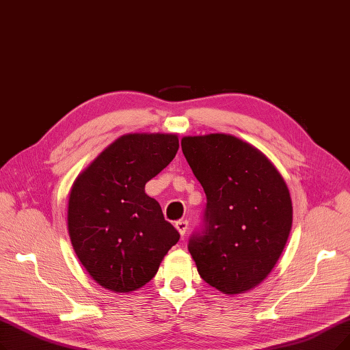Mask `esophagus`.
I'll list each match as a JSON object with an SVG mask.
<instances>
[{
	"instance_id": "34e87169",
	"label": "esophagus",
	"mask_w": 350,
	"mask_h": 350,
	"mask_svg": "<svg viewBox=\"0 0 350 350\" xmlns=\"http://www.w3.org/2000/svg\"><path fill=\"white\" fill-rule=\"evenodd\" d=\"M174 226H176V229L178 230L180 236L183 237V236L186 234L187 229H189V221H187V220H178V221H176Z\"/></svg>"
}]
</instances>
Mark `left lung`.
Returning a JSON list of instances; mask_svg holds the SVG:
<instances>
[{
    "mask_svg": "<svg viewBox=\"0 0 350 350\" xmlns=\"http://www.w3.org/2000/svg\"><path fill=\"white\" fill-rule=\"evenodd\" d=\"M207 204L203 224L189 240L202 279L224 295L263 282L292 229L291 193L271 161L230 134L181 139Z\"/></svg>",
    "mask_w": 350,
    "mask_h": 350,
    "instance_id": "obj_1",
    "label": "left lung"
}]
</instances>
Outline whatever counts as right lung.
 <instances>
[{
    "mask_svg": "<svg viewBox=\"0 0 350 350\" xmlns=\"http://www.w3.org/2000/svg\"><path fill=\"white\" fill-rule=\"evenodd\" d=\"M177 150L176 134H126L75 178L68 234L81 265L104 288L137 291L156 276L163 257L178 241L159 202L144 191Z\"/></svg>",
    "mask_w": 350,
    "mask_h": 350,
    "instance_id": "add662e5",
    "label": "right lung"
}]
</instances>
